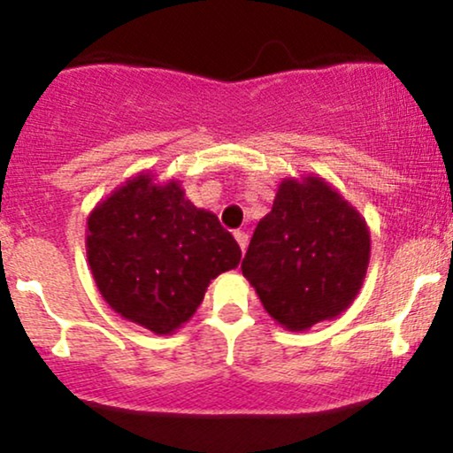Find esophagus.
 <instances>
[{"label": "esophagus", "mask_w": 453, "mask_h": 453, "mask_svg": "<svg viewBox=\"0 0 453 453\" xmlns=\"http://www.w3.org/2000/svg\"><path fill=\"white\" fill-rule=\"evenodd\" d=\"M234 238H236V242H238V247H241V251L244 253V249H247V242H249V236L244 232H234Z\"/></svg>", "instance_id": "obj_1"}]
</instances>
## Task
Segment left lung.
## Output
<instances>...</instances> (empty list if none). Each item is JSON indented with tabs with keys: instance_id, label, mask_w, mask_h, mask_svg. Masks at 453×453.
<instances>
[{
	"instance_id": "8db88e82",
	"label": "left lung",
	"mask_w": 453,
	"mask_h": 453,
	"mask_svg": "<svg viewBox=\"0 0 453 453\" xmlns=\"http://www.w3.org/2000/svg\"><path fill=\"white\" fill-rule=\"evenodd\" d=\"M368 262L364 217L326 179L309 174L280 180L241 268L266 313L303 332L349 309Z\"/></svg>"
}]
</instances>
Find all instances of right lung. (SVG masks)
Listing matches in <instances>:
<instances>
[{"mask_svg": "<svg viewBox=\"0 0 453 453\" xmlns=\"http://www.w3.org/2000/svg\"><path fill=\"white\" fill-rule=\"evenodd\" d=\"M87 259L108 306L155 334L189 321L206 288L241 264L217 215L187 200L180 180L140 173L97 202L87 219Z\"/></svg>", "mask_w": 453, "mask_h": 453, "instance_id": "1", "label": "right lung"}]
</instances>
